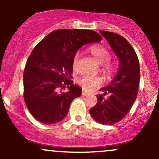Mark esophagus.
<instances>
[{
    "mask_svg": "<svg viewBox=\"0 0 159 159\" xmlns=\"http://www.w3.org/2000/svg\"><path fill=\"white\" fill-rule=\"evenodd\" d=\"M81 94H82V96H89V95H90V93H89L88 92H87V91L84 90H82Z\"/></svg>",
    "mask_w": 159,
    "mask_h": 159,
    "instance_id": "obj_1",
    "label": "esophagus"
}]
</instances>
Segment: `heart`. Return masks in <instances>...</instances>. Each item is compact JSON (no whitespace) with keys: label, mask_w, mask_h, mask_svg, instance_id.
<instances>
[{"label":"heart","mask_w":159,"mask_h":159,"mask_svg":"<svg viewBox=\"0 0 159 159\" xmlns=\"http://www.w3.org/2000/svg\"><path fill=\"white\" fill-rule=\"evenodd\" d=\"M90 52L96 61L100 64H102V69L104 72L108 75L112 74L114 70V66L107 62L111 59L110 52L106 48L102 46H100V45H95V46L91 47ZM80 57H81L80 52H77L75 54L73 60H72V67H73L74 70H78L79 69ZM78 82L84 89L91 90L96 88L97 86L101 84L102 80L99 76L84 74L81 78H78Z\"/></svg>","instance_id":"obj_1"}]
</instances>
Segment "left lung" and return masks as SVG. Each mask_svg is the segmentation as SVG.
Segmentation results:
<instances>
[{
    "instance_id": "obj_1",
    "label": "left lung",
    "mask_w": 159,
    "mask_h": 159,
    "mask_svg": "<svg viewBox=\"0 0 159 159\" xmlns=\"http://www.w3.org/2000/svg\"><path fill=\"white\" fill-rule=\"evenodd\" d=\"M117 57L119 66L114 79L102 87L98 102L90 110L92 117L103 125H113L123 120L132 108L138 95L140 65L134 48L125 38L115 33L99 30ZM110 95L107 99L103 96Z\"/></svg>"
}]
</instances>
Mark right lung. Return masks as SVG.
I'll return each instance as SVG.
<instances>
[{
  "label": "right lung",
  "instance_id": "right-lung-1",
  "mask_svg": "<svg viewBox=\"0 0 159 159\" xmlns=\"http://www.w3.org/2000/svg\"><path fill=\"white\" fill-rule=\"evenodd\" d=\"M101 41L93 30L62 29L50 33L34 48L24 72V98L36 120L51 125L64 119L72 100L81 96L82 89L71 80L75 54L84 45ZM66 85L68 92L59 91Z\"/></svg>",
  "mask_w": 159,
  "mask_h": 159
}]
</instances>
